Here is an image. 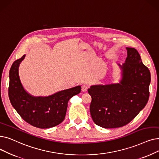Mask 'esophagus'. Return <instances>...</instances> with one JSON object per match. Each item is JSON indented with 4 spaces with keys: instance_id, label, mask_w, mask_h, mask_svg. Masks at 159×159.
I'll return each mask as SVG.
<instances>
[{
    "instance_id": "obj_1",
    "label": "esophagus",
    "mask_w": 159,
    "mask_h": 159,
    "mask_svg": "<svg viewBox=\"0 0 159 159\" xmlns=\"http://www.w3.org/2000/svg\"><path fill=\"white\" fill-rule=\"evenodd\" d=\"M88 88V86L87 85L83 84V85H82V86H81V90L82 92H86Z\"/></svg>"
}]
</instances>
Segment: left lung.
Here are the masks:
<instances>
[{
	"mask_svg": "<svg viewBox=\"0 0 159 159\" xmlns=\"http://www.w3.org/2000/svg\"><path fill=\"white\" fill-rule=\"evenodd\" d=\"M125 62L120 66L119 84L92 86L90 114L94 123L103 128H118L130 123L146 105L149 97L151 74L134 48L127 47Z\"/></svg>",
	"mask_w": 159,
	"mask_h": 159,
	"instance_id": "obj_1",
	"label": "left lung"
}]
</instances>
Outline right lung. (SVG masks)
<instances>
[{"mask_svg": "<svg viewBox=\"0 0 159 159\" xmlns=\"http://www.w3.org/2000/svg\"><path fill=\"white\" fill-rule=\"evenodd\" d=\"M25 54L13 63L10 70L8 95L13 107L30 125L47 129L59 125L65 118L67 102L81 91L80 86L59 92L46 98H35L23 87L18 73L19 66Z\"/></svg>", "mask_w": 159, "mask_h": 159, "instance_id": "right-lung-1", "label": "right lung"}]
</instances>
